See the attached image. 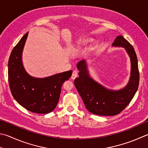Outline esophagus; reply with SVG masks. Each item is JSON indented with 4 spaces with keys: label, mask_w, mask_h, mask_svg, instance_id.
<instances>
[{
    "label": "esophagus",
    "mask_w": 148,
    "mask_h": 148,
    "mask_svg": "<svg viewBox=\"0 0 148 148\" xmlns=\"http://www.w3.org/2000/svg\"><path fill=\"white\" fill-rule=\"evenodd\" d=\"M77 76H78V72L77 71L74 70L73 71V73H72V75H71V79H73V80L75 79L77 77Z\"/></svg>",
    "instance_id": "esophagus-1"
}]
</instances>
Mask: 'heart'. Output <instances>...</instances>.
Here are the masks:
<instances>
[{
	"instance_id": "1",
	"label": "heart",
	"mask_w": 148,
	"mask_h": 148,
	"mask_svg": "<svg viewBox=\"0 0 148 148\" xmlns=\"http://www.w3.org/2000/svg\"><path fill=\"white\" fill-rule=\"evenodd\" d=\"M93 39L90 38H80V39L77 40L76 42V45L77 47H82L88 45L89 43L92 42Z\"/></svg>"
}]
</instances>
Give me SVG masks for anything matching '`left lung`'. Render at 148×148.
Listing matches in <instances>:
<instances>
[{"label":"left lung","mask_w":148,"mask_h":148,"mask_svg":"<svg viewBox=\"0 0 148 148\" xmlns=\"http://www.w3.org/2000/svg\"><path fill=\"white\" fill-rule=\"evenodd\" d=\"M113 46L124 48L131 60V76L126 87L119 90H108L90 77L84 60L78 62L79 77L74 84L86 109L95 115L114 116L130 104L138 87L139 71L136 55L133 47L122 35L117 36Z\"/></svg>","instance_id":"8db88e82"}]
</instances>
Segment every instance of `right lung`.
Returning a JSON list of instances; mask_svg holds the SVG:
<instances>
[{"label": "right lung", "instance_id": "obj_1", "mask_svg": "<svg viewBox=\"0 0 148 148\" xmlns=\"http://www.w3.org/2000/svg\"><path fill=\"white\" fill-rule=\"evenodd\" d=\"M28 32L14 47L8 61V80L13 98L29 111L46 114L56 108L63 83L71 77L72 71L45 78L30 76L22 64V54Z\"/></svg>", "mask_w": 148, "mask_h": 148}]
</instances>
